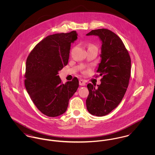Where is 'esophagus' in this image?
<instances>
[{
    "instance_id": "1",
    "label": "esophagus",
    "mask_w": 155,
    "mask_h": 155,
    "mask_svg": "<svg viewBox=\"0 0 155 155\" xmlns=\"http://www.w3.org/2000/svg\"><path fill=\"white\" fill-rule=\"evenodd\" d=\"M79 85L81 86H85L86 85L85 82L83 79H81V80H79Z\"/></svg>"
}]
</instances>
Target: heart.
I'll return each mask as SVG.
<instances>
[{"label": "heart", "mask_w": 155, "mask_h": 155, "mask_svg": "<svg viewBox=\"0 0 155 155\" xmlns=\"http://www.w3.org/2000/svg\"><path fill=\"white\" fill-rule=\"evenodd\" d=\"M93 46V45H90L89 46Z\"/></svg>", "instance_id": "heart-1"}]
</instances>
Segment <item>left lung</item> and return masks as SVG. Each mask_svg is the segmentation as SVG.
<instances>
[{"label": "left lung", "instance_id": "obj_1", "mask_svg": "<svg viewBox=\"0 0 155 155\" xmlns=\"http://www.w3.org/2000/svg\"><path fill=\"white\" fill-rule=\"evenodd\" d=\"M86 35L98 36L101 42V61L97 72L102 76L97 88L87 85V108L92 115L103 116L119 104L126 92L131 76V58L122 40L110 30H93Z\"/></svg>", "mask_w": 155, "mask_h": 155}]
</instances>
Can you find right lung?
<instances>
[{"instance_id": "1", "label": "right lung", "mask_w": 155, "mask_h": 155, "mask_svg": "<svg viewBox=\"0 0 155 155\" xmlns=\"http://www.w3.org/2000/svg\"><path fill=\"white\" fill-rule=\"evenodd\" d=\"M76 39V31L49 35L36 45L27 58L25 88L36 107L47 116L65 113L79 87L77 78L64 84L58 75L68 64L71 44Z\"/></svg>"}]
</instances>
